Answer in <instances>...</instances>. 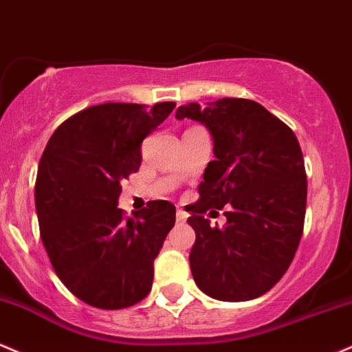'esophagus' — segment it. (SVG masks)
<instances>
[{
    "label": "esophagus",
    "mask_w": 352,
    "mask_h": 352,
    "mask_svg": "<svg viewBox=\"0 0 352 352\" xmlns=\"http://www.w3.org/2000/svg\"><path fill=\"white\" fill-rule=\"evenodd\" d=\"M188 219V214L183 211V209H177L176 211V221L177 223H184Z\"/></svg>",
    "instance_id": "obj_1"
}]
</instances>
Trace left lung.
<instances>
[{"mask_svg": "<svg viewBox=\"0 0 352 352\" xmlns=\"http://www.w3.org/2000/svg\"><path fill=\"white\" fill-rule=\"evenodd\" d=\"M212 134L214 161L204 169L188 223L192 278L219 301H250L271 289L293 263L302 236L307 179L301 146L286 123L259 102L223 98L179 106ZM228 223L211 228L202 214L222 208Z\"/></svg>", "mask_w": 352, "mask_h": 352, "instance_id": "left-lung-1", "label": "left lung"}]
</instances>
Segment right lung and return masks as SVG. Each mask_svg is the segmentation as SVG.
I'll return each instance as SVG.
<instances>
[{"label": "right lung", "instance_id": "right-lung-1", "mask_svg": "<svg viewBox=\"0 0 352 352\" xmlns=\"http://www.w3.org/2000/svg\"><path fill=\"white\" fill-rule=\"evenodd\" d=\"M175 106H89L63 121L43 151L34 184L43 244L61 283L89 306L123 309L151 291L176 208L149 201L128 218L118 197L121 183L140 169L141 143Z\"/></svg>", "mask_w": 352, "mask_h": 352}]
</instances>
